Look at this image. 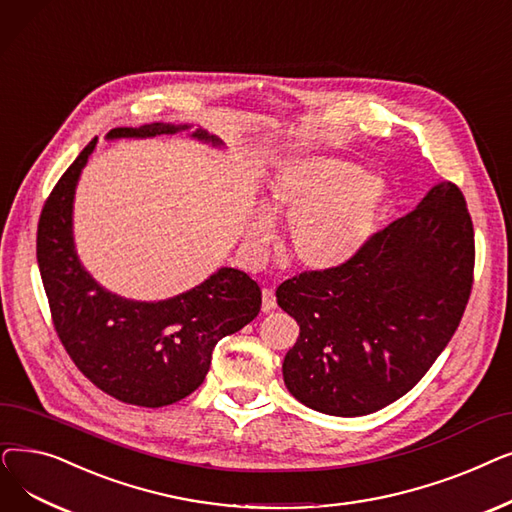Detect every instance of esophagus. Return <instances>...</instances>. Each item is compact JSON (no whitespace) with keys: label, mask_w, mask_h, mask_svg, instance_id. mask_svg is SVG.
<instances>
[{"label":"esophagus","mask_w":512,"mask_h":512,"mask_svg":"<svg viewBox=\"0 0 512 512\" xmlns=\"http://www.w3.org/2000/svg\"><path fill=\"white\" fill-rule=\"evenodd\" d=\"M277 308V298H275V291L273 289H262V310L264 312H271Z\"/></svg>","instance_id":"1"}]
</instances>
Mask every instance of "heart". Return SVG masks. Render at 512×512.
<instances>
[{
    "instance_id": "obj_1",
    "label": "heart",
    "mask_w": 512,
    "mask_h": 512,
    "mask_svg": "<svg viewBox=\"0 0 512 512\" xmlns=\"http://www.w3.org/2000/svg\"><path fill=\"white\" fill-rule=\"evenodd\" d=\"M273 214L287 216V241L300 264L331 269L352 258L379 227L389 191L367 168L339 158H302L283 164L264 193ZM271 216L248 225L252 252L271 237Z\"/></svg>"
}]
</instances>
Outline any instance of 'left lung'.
Returning <instances> with one entry per match:
<instances>
[{
    "label": "left lung",
    "mask_w": 512,
    "mask_h": 512,
    "mask_svg": "<svg viewBox=\"0 0 512 512\" xmlns=\"http://www.w3.org/2000/svg\"><path fill=\"white\" fill-rule=\"evenodd\" d=\"M475 233L462 191L437 183L346 262L277 289L300 325L283 381L308 408L362 417L396 402L452 339L473 289Z\"/></svg>",
    "instance_id": "1"
}]
</instances>
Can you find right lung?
Returning <instances> with one entry per match:
<instances>
[{"label": "right lung", "mask_w": 512, "mask_h": 512, "mask_svg": "<svg viewBox=\"0 0 512 512\" xmlns=\"http://www.w3.org/2000/svg\"><path fill=\"white\" fill-rule=\"evenodd\" d=\"M189 125L118 127L108 139L173 135ZM200 141L221 145L198 129ZM91 139L45 200L37 227V262L52 321L77 369L108 396L160 408L204 383L218 339L256 319L258 283L237 269H218L204 283L162 302H135L104 289L83 269L72 241V200Z\"/></svg>", "instance_id": "1"}]
</instances>
